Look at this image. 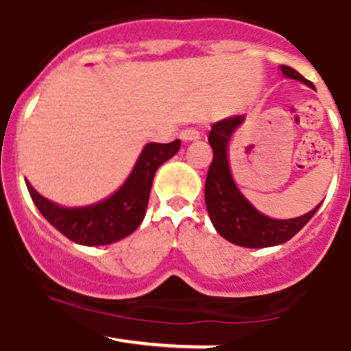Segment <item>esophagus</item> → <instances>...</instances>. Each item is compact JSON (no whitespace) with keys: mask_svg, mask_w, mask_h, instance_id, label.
I'll use <instances>...</instances> for the list:
<instances>
[{"mask_svg":"<svg viewBox=\"0 0 351 351\" xmlns=\"http://www.w3.org/2000/svg\"><path fill=\"white\" fill-rule=\"evenodd\" d=\"M180 138H182V140L185 141V143H189V141H197L199 138H201V134H199L197 129L189 128V129H185V131L180 132Z\"/></svg>","mask_w":351,"mask_h":351,"instance_id":"esophagus-1","label":"esophagus"}]
</instances>
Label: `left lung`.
Returning a JSON list of instances; mask_svg holds the SVG:
<instances>
[{"mask_svg":"<svg viewBox=\"0 0 351 351\" xmlns=\"http://www.w3.org/2000/svg\"><path fill=\"white\" fill-rule=\"evenodd\" d=\"M285 77L301 80L302 84L313 87L301 73L289 66H282ZM243 122V117H230L211 125L210 141L213 148V160L208 169L206 183H204V201L210 215L211 223L222 238L246 248H266V246L282 245L295 236L309 219L320 208L318 204L309 213L290 220H274L258 213L254 206L241 195L230 176L229 162H227V145L234 129Z\"/></svg>","mask_w":351,"mask_h":351,"instance_id":"1","label":"left lung"}]
</instances>
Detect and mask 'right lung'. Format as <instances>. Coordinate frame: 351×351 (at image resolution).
I'll return each instance as SVG.
<instances>
[{
	"label": "right lung",
	"mask_w": 351,
	"mask_h": 351,
	"mask_svg": "<svg viewBox=\"0 0 351 351\" xmlns=\"http://www.w3.org/2000/svg\"><path fill=\"white\" fill-rule=\"evenodd\" d=\"M180 145V140L148 143L124 185L112 197L93 206L61 208L38 194L29 182H26L27 191L40 213L68 239L89 246L110 245L138 229L147 211L154 175L160 164L178 152Z\"/></svg>",
	"instance_id": "add662e5"
}]
</instances>
